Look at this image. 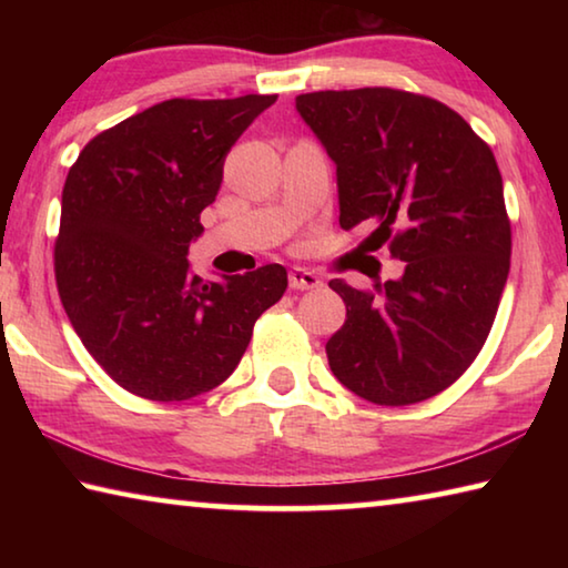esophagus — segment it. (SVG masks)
I'll return each instance as SVG.
<instances>
[{
    "label": "esophagus",
    "mask_w": 568,
    "mask_h": 568,
    "mask_svg": "<svg viewBox=\"0 0 568 568\" xmlns=\"http://www.w3.org/2000/svg\"><path fill=\"white\" fill-rule=\"evenodd\" d=\"M287 283H291L293 291H315V287L323 285L321 277L311 271H305V267H293L291 275H287Z\"/></svg>",
    "instance_id": "1"
}]
</instances>
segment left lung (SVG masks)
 <instances>
[{"label":"left lung","instance_id":"left-lung-1","mask_svg":"<svg viewBox=\"0 0 568 568\" xmlns=\"http://www.w3.org/2000/svg\"><path fill=\"white\" fill-rule=\"evenodd\" d=\"M295 110L335 162L341 227L373 225L403 273L358 291L335 277L345 323L333 376L378 406H408L464 376L491 331L511 265V223L491 148L458 112L390 88L328 90Z\"/></svg>","mask_w":568,"mask_h":568}]
</instances>
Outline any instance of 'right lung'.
I'll return each mask as SVG.
<instances>
[{"mask_svg": "<svg viewBox=\"0 0 568 568\" xmlns=\"http://www.w3.org/2000/svg\"><path fill=\"white\" fill-rule=\"evenodd\" d=\"M275 100L160 102L100 132L70 168L57 287L84 348L134 396L187 400L217 388L285 293L277 263L223 281L187 263L230 148Z\"/></svg>", "mask_w": 568, "mask_h": 568, "instance_id": "1", "label": "right lung"}]
</instances>
